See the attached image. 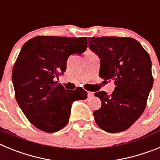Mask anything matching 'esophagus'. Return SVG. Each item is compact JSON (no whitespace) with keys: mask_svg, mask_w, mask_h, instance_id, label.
I'll list each match as a JSON object with an SVG mask.
<instances>
[{"mask_svg":"<svg viewBox=\"0 0 160 160\" xmlns=\"http://www.w3.org/2000/svg\"><path fill=\"white\" fill-rule=\"evenodd\" d=\"M88 98H92L94 96V93L91 92V91H88Z\"/></svg>","mask_w":160,"mask_h":160,"instance_id":"obj_1","label":"esophagus"}]
</instances>
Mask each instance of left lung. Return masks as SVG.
Instances as JSON below:
<instances>
[{"instance_id":"obj_1","label":"left lung","mask_w":160,"mask_h":160,"mask_svg":"<svg viewBox=\"0 0 160 160\" xmlns=\"http://www.w3.org/2000/svg\"><path fill=\"white\" fill-rule=\"evenodd\" d=\"M88 42L100 58L99 77L115 85L111 95L103 90L94 94L102 102L93 113L96 123L110 133L126 131L143 113L153 86L149 54L131 38H89Z\"/></svg>"}]
</instances>
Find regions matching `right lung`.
Instances as JSON below:
<instances>
[{"instance_id":"add662e5","label":"right lung","mask_w":160,"mask_h":160,"mask_svg":"<svg viewBox=\"0 0 160 160\" xmlns=\"http://www.w3.org/2000/svg\"><path fill=\"white\" fill-rule=\"evenodd\" d=\"M87 48V38L37 36L24 44L12 72L15 98L29 122L47 133L69 122L72 102L87 98L82 87L68 90L54 81L66 70L72 54Z\"/></svg>"}]
</instances>
